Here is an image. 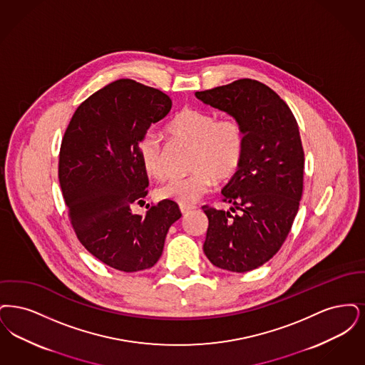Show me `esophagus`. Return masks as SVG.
<instances>
[{
	"label": "esophagus",
	"mask_w": 365,
	"mask_h": 365,
	"mask_svg": "<svg viewBox=\"0 0 365 365\" xmlns=\"http://www.w3.org/2000/svg\"><path fill=\"white\" fill-rule=\"evenodd\" d=\"M193 210V206H187V205H180V211L182 215H187L190 214V211Z\"/></svg>",
	"instance_id": "esophagus-1"
}]
</instances>
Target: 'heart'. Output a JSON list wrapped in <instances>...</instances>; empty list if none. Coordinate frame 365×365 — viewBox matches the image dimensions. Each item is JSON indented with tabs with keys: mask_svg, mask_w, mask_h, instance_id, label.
<instances>
[{
	"mask_svg": "<svg viewBox=\"0 0 365 365\" xmlns=\"http://www.w3.org/2000/svg\"><path fill=\"white\" fill-rule=\"evenodd\" d=\"M166 130L192 145L190 170L193 172L160 185L157 190L159 199L190 206L211 190L214 181L226 182L237 173L247 145L245 128L237 118L217 120L210 111L185 108L170 120ZM138 155L147 175L158 180L165 177L162 144L157 135L143 136Z\"/></svg>",
	"mask_w": 365,
	"mask_h": 365,
	"instance_id": "b5f03b06",
	"label": "heart"
}]
</instances>
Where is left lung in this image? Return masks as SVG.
<instances>
[{
    "label": "left lung",
    "mask_w": 365,
    "mask_h": 365,
    "mask_svg": "<svg viewBox=\"0 0 365 365\" xmlns=\"http://www.w3.org/2000/svg\"><path fill=\"white\" fill-rule=\"evenodd\" d=\"M195 96L240 120L247 135L241 166L222 190L223 202L232 207L203 206L208 218L203 251L220 269H257L279 251L299 211L304 151L297 121L279 96L256 80Z\"/></svg>",
    "instance_id": "1"
}]
</instances>
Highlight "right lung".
Wrapping results in <instances>:
<instances>
[{"label":"right lung","instance_id":"add662e5","mask_svg":"<svg viewBox=\"0 0 365 365\" xmlns=\"http://www.w3.org/2000/svg\"><path fill=\"white\" fill-rule=\"evenodd\" d=\"M170 109L162 91L115 80L87 98L65 130L58 178L71 223L84 248L113 269L153 267L169 227L181 218L172 200H160L144 217L130 208L148 187L139 143Z\"/></svg>","mask_w":365,"mask_h":365}]
</instances>
